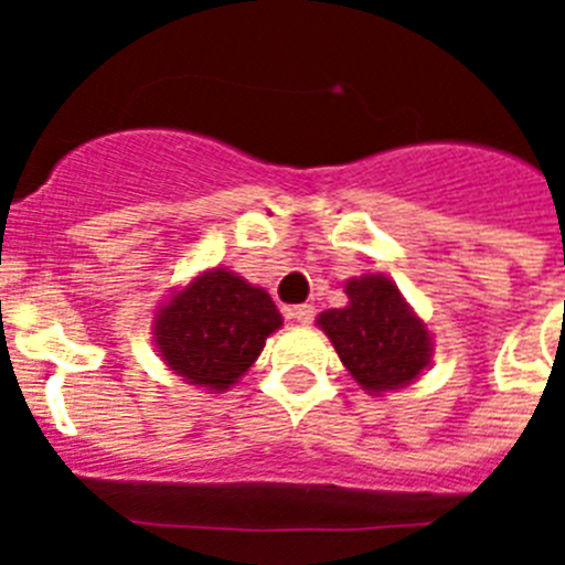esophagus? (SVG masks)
I'll list each match as a JSON object with an SVG mask.
<instances>
[{
  "label": "esophagus",
  "mask_w": 565,
  "mask_h": 565,
  "mask_svg": "<svg viewBox=\"0 0 565 565\" xmlns=\"http://www.w3.org/2000/svg\"><path fill=\"white\" fill-rule=\"evenodd\" d=\"M288 317H291L294 322H299V326H311L317 311H313V306H294L291 311H288Z\"/></svg>",
  "instance_id": "esophagus-1"
}]
</instances>
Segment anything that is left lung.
<instances>
[{
	"mask_svg": "<svg viewBox=\"0 0 565 565\" xmlns=\"http://www.w3.org/2000/svg\"><path fill=\"white\" fill-rule=\"evenodd\" d=\"M348 306L317 317L339 359L371 396L407 387L430 364L433 337L382 274L344 282Z\"/></svg>",
	"mask_w": 565,
	"mask_h": 565,
	"instance_id": "8db88e82",
	"label": "left lung"
}]
</instances>
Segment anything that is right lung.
I'll return each instance as SVG.
<instances>
[{
    "instance_id": "right-lung-1",
    "label": "right lung",
    "mask_w": 565,
    "mask_h": 565,
    "mask_svg": "<svg viewBox=\"0 0 565 565\" xmlns=\"http://www.w3.org/2000/svg\"><path fill=\"white\" fill-rule=\"evenodd\" d=\"M279 326L282 313L263 288L209 268L154 311L152 339L169 371L221 393L257 362Z\"/></svg>"
}]
</instances>
